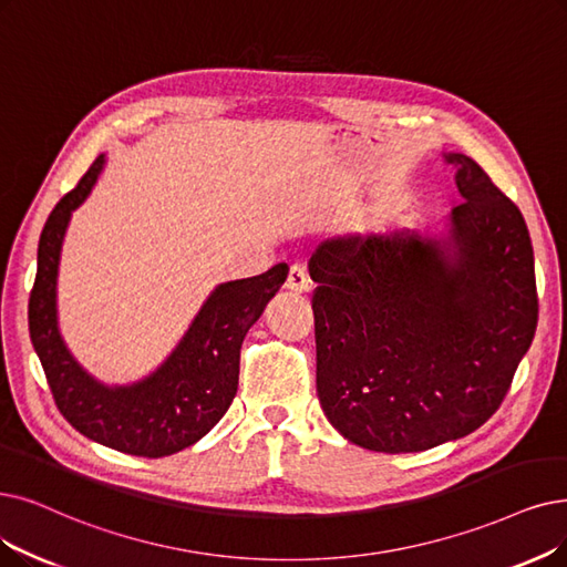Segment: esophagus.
I'll list each match as a JSON object with an SVG mask.
<instances>
[{"label": "esophagus", "instance_id": "esophagus-1", "mask_svg": "<svg viewBox=\"0 0 567 567\" xmlns=\"http://www.w3.org/2000/svg\"><path fill=\"white\" fill-rule=\"evenodd\" d=\"M286 288L296 290V292H307V290H311V279H309L307 269H305L302 265H292V267H290Z\"/></svg>", "mask_w": 567, "mask_h": 567}]
</instances>
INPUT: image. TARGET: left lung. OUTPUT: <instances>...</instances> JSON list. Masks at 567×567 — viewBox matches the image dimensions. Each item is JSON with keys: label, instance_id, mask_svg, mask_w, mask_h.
I'll use <instances>...</instances> for the list:
<instances>
[{"label": "left lung", "instance_id": "1", "mask_svg": "<svg viewBox=\"0 0 567 567\" xmlns=\"http://www.w3.org/2000/svg\"><path fill=\"white\" fill-rule=\"evenodd\" d=\"M454 248L419 237L326 241L311 256L316 391L349 442L412 454L503 404L537 328L524 214L463 153Z\"/></svg>", "mask_w": 567, "mask_h": 567}]
</instances>
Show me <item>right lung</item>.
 Returning a JSON list of instances; mask_svg holds the SVG:
<instances>
[{"mask_svg":"<svg viewBox=\"0 0 567 567\" xmlns=\"http://www.w3.org/2000/svg\"><path fill=\"white\" fill-rule=\"evenodd\" d=\"M102 169V157L51 212L41 230L30 292V339L60 414L81 435L123 454L161 458L195 444L228 412L239 383L241 342L288 277L279 262L251 279L218 286L165 365L127 389L90 379L64 349L55 321L60 246L72 212Z\"/></svg>","mask_w":567,"mask_h":567,"instance_id":"obj_1","label":"right lung"}]
</instances>
